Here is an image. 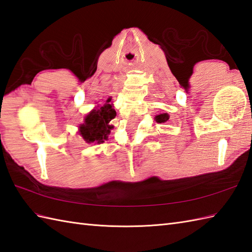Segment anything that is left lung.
Returning a JSON list of instances; mask_svg holds the SVG:
<instances>
[{"label":"left lung","mask_w":252,"mask_h":252,"mask_svg":"<svg viewBox=\"0 0 252 252\" xmlns=\"http://www.w3.org/2000/svg\"><path fill=\"white\" fill-rule=\"evenodd\" d=\"M169 120V115L167 113H163V114H158L155 116V121L158 123H165Z\"/></svg>","instance_id":"left-lung-1"}]
</instances>
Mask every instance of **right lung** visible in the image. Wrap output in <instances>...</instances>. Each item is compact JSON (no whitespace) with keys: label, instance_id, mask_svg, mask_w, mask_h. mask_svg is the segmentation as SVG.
<instances>
[{"label":"right lung","instance_id":"1","mask_svg":"<svg viewBox=\"0 0 252 252\" xmlns=\"http://www.w3.org/2000/svg\"><path fill=\"white\" fill-rule=\"evenodd\" d=\"M109 98L104 104L93 111L85 116L84 123L80 125L79 132L87 143H102L107 140L113 126L110 122L114 119L116 112L113 105L110 103Z\"/></svg>","mask_w":252,"mask_h":252}]
</instances>
